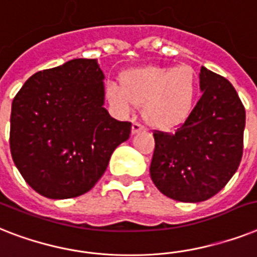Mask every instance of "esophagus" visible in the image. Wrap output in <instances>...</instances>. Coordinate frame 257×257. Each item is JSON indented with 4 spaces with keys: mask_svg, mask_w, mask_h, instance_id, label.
I'll list each match as a JSON object with an SVG mask.
<instances>
[{
    "mask_svg": "<svg viewBox=\"0 0 257 257\" xmlns=\"http://www.w3.org/2000/svg\"><path fill=\"white\" fill-rule=\"evenodd\" d=\"M145 130V127L142 126L141 123H138V122H134L133 123V126H131V134L134 135V134H137V133H141V131H143Z\"/></svg>",
    "mask_w": 257,
    "mask_h": 257,
    "instance_id": "34e87169",
    "label": "esophagus"
}]
</instances>
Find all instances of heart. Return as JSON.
<instances>
[{
  "label": "heart",
  "mask_w": 257,
  "mask_h": 257,
  "mask_svg": "<svg viewBox=\"0 0 257 257\" xmlns=\"http://www.w3.org/2000/svg\"><path fill=\"white\" fill-rule=\"evenodd\" d=\"M198 95L196 74L190 66H146L120 75V86L108 83L106 99L128 115L143 106V118L159 130H172L191 115Z\"/></svg>",
  "instance_id": "obj_1"
}]
</instances>
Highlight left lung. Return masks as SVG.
I'll list each match as a JSON object with an SVG mask.
<instances>
[{
  "instance_id": "obj_1",
  "label": "left lung",
  "mask_w": 257,
  "mask_h": 257,
  "mask_svg": "<svg viewBox=\"0 0 257 257\" xmlns=\"http://www.w3.org/2000/svg\"><path fill=\"white\" fill-rule=\"evenodd\" d=\"M199 99L174 134L155 133L150 175L168 198L199 203L228 183L243 157L245 110L224 77L200 67Z\"/></svg>"
}]
</instances>
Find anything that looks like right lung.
<instances>
[{"label":"right lung","mask_w":257,"mask_h":257,"mask_svg":"<svg viewBox=\"0 0 257 257\" xmlns=\"http://www.w3.org/2000/svg\"><path fill=\"white\" fill-rule=\"evenodd\" d=\"M96 59L75 58L36 73L14 96L10 151L26 183L49 199L90 191L131 123L111 118Z\"/></svg>","instance_id":"1"}]
</instances>
